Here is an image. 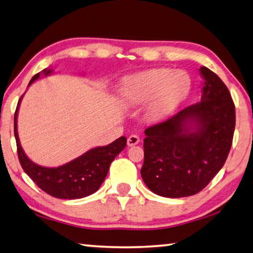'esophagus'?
I'll use <instances>...</instances> for the list:
<instances>
[{"label":"esophagus","mask_w":253,"mask_h":253,"mask_svg":"<svg viewBox=\"0 0 253 253\" xmlns=\"http://www.w3.org/2000/svg\"><path fill=\"white\" fill-rule=\"evenodd\" d=\"M139 136L137 135H130L129 137H128L127 139V145L128 146H135V145H137L139 143Z\"/></svg>","instance_id":"34e87169"}]
</instances>
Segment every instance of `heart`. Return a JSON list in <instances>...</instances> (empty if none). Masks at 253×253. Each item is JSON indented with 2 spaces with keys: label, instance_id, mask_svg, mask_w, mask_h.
<instances>
[{
  "label": "heart",
  "instance_id": "1",
  "mask_svg": "<svg viewBox=\"0 0 253 253\" xmlns=\"http://www.w3.org/2000/svg\"><path fill=\"white\" fill-rule=\"evenodd\" d=\"M191 79L182 70L151 69L127 77L121 84V100L134 108L146 102L144 114L148 121H162L185 100Z\"/></svg>",
  "mask_w": 253,
  "mask_h": 253
}]
</instances>
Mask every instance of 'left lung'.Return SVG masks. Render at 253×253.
Instances as JSON below:
<instances>
[{
  "instance_id": "left-lung-1",
  "label": "left lung",
  "mask_w": 253,
  "mask_h": 253,
  "mask_svg": "<svg viewBox=\"0 0 253 253\" xmlns=\"http://www.w3.org/2000/svg\"><path fill=\"white\" fill-rule=\"evenodd\" d=\"M201 101L145 129L143 181L164 198L191 196L223 168L235 127V108L223 81L207 67Z\"/></svg>"
}]
</instances>
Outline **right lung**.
I'll list each match as a JSON object with an SVG mask.
<instances>
[{"mask_svg": "<svg viewBox=\"0 0 253 253\" xmlns=\"http://www.w3.org/2000/svg\"><path fill=\"white\" fill-rule=\"evenodd\" d=\"M42 74L49 76L52 74V70L46 68L42 70ZM40 75L39 72L33 76L29 85L39 79ZM23 96H21L14 114V136L19 161L24 172L42 191L57 199L76 200L85 198L97 192L105 181L111 162L126 147V137H119L106 146L89 149L81 156L58 168H45L38 165L25 155L19 139L18 111Z\"/></svg>", "mask_w": 253, "mask_h": 253, "instance_id": "1", "label": "right lung"}]
</instances>
